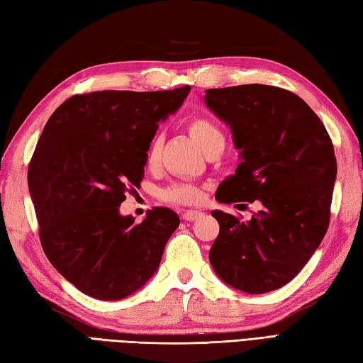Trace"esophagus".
<instances>
[{
    "instance_id": "obj_1",
    "label": "esophagus",
    "mask_w": 363,
    "mask_h": 363,
    "mask_svg": "<svg viewBox=\"0 0 363 363\" xmlns=\"http://www.w3.org/2000/svg\"><path fill=\"white\" fill-rule=\"evenodd\" d=\"M201 215H203V212H200V211H184L183 215H182V218L184 221H194V220L200 218Z\"/></svg>"
}]
</instances>
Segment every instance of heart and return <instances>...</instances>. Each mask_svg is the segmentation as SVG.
Returning a JSON list of instances; mask_svg holds the SVG:
<instances>
[{"label": "heart", "instance_id": "heart-1", "mask_svg": "<svg viewBox=\"0 0 363 363\" xmlns=\"http://www.w3.org/2000/svg\"><path fill=\"white\" fill-rule=\"evenodd\" d=\"M189 131L194 135V139L199 142L203 151L208 150L209 146L217 140H224L221 128L212 119H209V117H203V116L194 117V119L189 122ZM160 151H162V139L159 135H155L148 148V154H146V160H148L150 164L157 162ZM162 197L166 201L175 203V204H199L204 197V192L197 184L177 182L168 186V188L163 191Z\"/></svg>", "mask_w": 363, "mask_h": 363}]
</instances>
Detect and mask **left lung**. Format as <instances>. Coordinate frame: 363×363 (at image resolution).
Wrapping results in <instances>:
<instances>
[{"label": "left lung", "instance_id": "1", "mask_svg": "<svg viewBox=\"0 0 363 363\" xmlns=\"http://www.w3.org/2000/svg\"><path fill=\"white\" fill-rule=\"evenodd\" d=\"M204 102L230 126L241 157L215 199L262 204L249 221L212 211L220 233L209 261L233 289L252 295L273 291L298 275L325 237L335 148L315 111L284 88H209Z\"/></svg>", "mask_w": 363, "mask_h": 363}]
</instances>
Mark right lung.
Instances as JSON below:
<instances>
[{"mask_svg": "<svg viewBox=\"0 0 363 363\" xmlns=\"http://www.w3.org/2000/svg\"><path fill=\"white\" fill-rule=\"evenodd\" d=\"M189 91L74 94L45 123L27 174L39 240L52 266L85 295L123 299L159 269L179 215L154 208L137 224L119 206L143 179L159 122Z\"/></svg>", "mask_w": 363, "mask_h": 363, "instance_id": "add662e5", "label": "right lung"}]
</instances>
